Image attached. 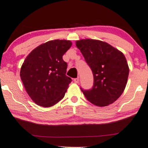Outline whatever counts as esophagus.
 I'll return each mask as SVG.
<instances>
[{"mask_svg":"<svg viewBox=\"0 0 148 148\" xmlns=\"http://www.w3.org/2000/svg\"><path fill=\"white\" fill-rule=\"evenodd\" d=\"M79 77H77V78H75L74 79V82H75V83H79Z\"/></svg>","mask_w":148,"mask_h":148,"instance_id":"obj_1","label":"esophagus"}]
</instances>
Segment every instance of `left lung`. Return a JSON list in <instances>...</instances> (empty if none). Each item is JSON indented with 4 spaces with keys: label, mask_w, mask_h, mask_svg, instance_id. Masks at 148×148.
Returning a JSON list of instances; mask_svg holds the SVG:
<instances>
[{
    "label": "left lung",
    "mask_w": 148,
    "mask_h": 148,
    "mask_svg": "<svg viewBox=\"0 0 148 148\" xmlns=\"http://www.w3.org/2000/svg\"><path fill=\"white\" fill-rule=\"evenodd\" d=\"M75 43L94 77L90 90L81 89L86 98L99 107L114 103L127 84L129 67L125 56L108 43L98 40L83 39Z\"/></svg>",
    "instance_id": "left-lung-1"
}]
</instances>
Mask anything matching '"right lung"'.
I'll return each mask as SVG.
<instances>
[{
  "label": "right lung",
  "instance_id": "right-lung-1",
  "mask_svg": "<svg viewBox=\"0 0 148 148\" xmlns=\"http://www.w3.org/2000/svg\"><path fill=\"white\" fill-rule=\"evenodd\" d=\"M71 45L70 40H50L25 58L20 75L27 94L37 105L51 107L64 97L72 80L66 75L67 64L62 56Z\"/></svg>",
  "mask_w": 148,
  "mask_h": 148
}]
</instances>
